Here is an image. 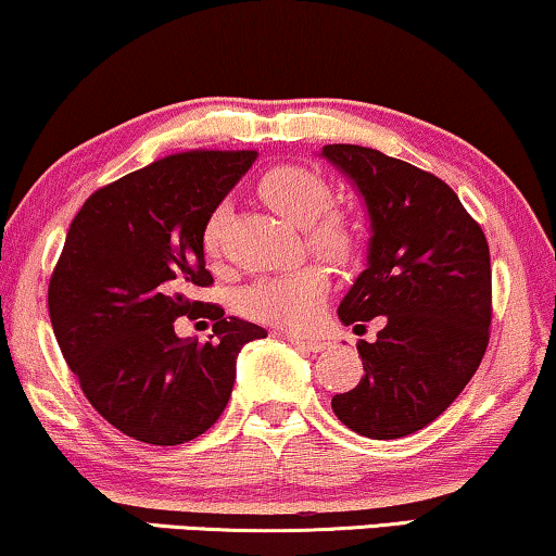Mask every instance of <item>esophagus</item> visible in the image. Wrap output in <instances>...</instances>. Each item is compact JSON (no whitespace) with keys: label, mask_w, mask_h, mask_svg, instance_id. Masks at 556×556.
Segmentation results:
<instances>
[{"label":"esophagus","mask_w":556,"mask_h":556,"mask_svg":"<svg viewBox=\"0 0 556 556\" xmlns=\"http://www.w3.org/2000/svg\"><path fill=\"white\" fill-rule=\"evenodd\" d=\"M288 341H291V344H295V346H299V349H303V352H324V349L326 346H329V344H326V341L324 339H308V337H295V333H293V337H288Z\"/></svg>","instance_id":"34e87169"}]
</instances>
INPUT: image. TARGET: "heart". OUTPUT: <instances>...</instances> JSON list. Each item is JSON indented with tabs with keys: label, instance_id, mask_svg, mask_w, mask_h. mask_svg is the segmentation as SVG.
I'll use <instances>...</instances> for the list:
<instances>
[{
	"label": "heart",
	"instance_id": "b5f03b06",
	"mask_svg": "<svg viewBox=\"0 0 556 556\" xmlns=\"http://www.w3.org/2000/svg\"><path fill=\"white\" fill-rule=\"evenodd\" d=\"M257 192L280 217L303 227L306 242L316 253L331 261H344L352 255L354 240L344 219L324 215L331 204V189L316 172L301 169V166H278L263 174L257 181ZM225 207H219L204 225L202 248L210 257L219 255ZM326 295H329V276L321 265L308 263L255 278L240 291L238 308L253 321L288 331H306L321 316Z\"/></svg>",
	"mask_w": 556,
	"mask_h": 556
}]
</instances>
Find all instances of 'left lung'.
<instances>
[{"mask_svg": "<svg viewBox=\"0 0 556 556\" xmlns=\"http://www.w3.org/2000/svg\"><path fill=\"white\" fill-rule=\"evenodd\" d=\"M321 156L359 189L371 227L367 268L339 318L364 331L359 321L384 316L375 344H356L364 377L331 409L364 438L413 435L453 405L489 346V242L435 174L354 143Z\"/></svg>", "mask_w": 556, "mask_h": 556, "instance_id": "obj_1", "label": "left lung"}]
</instances>
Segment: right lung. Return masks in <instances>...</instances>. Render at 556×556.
Wrapping results in <instances>:
<instances>
[{
  "instance_id": "add662e5",
  "label": "right lung",
  "mask_w": 556,
  "mask_h": 556,
  "mask_svg": "<svg viewBox=\"0 0 556 556\" xmlns=\"http://www.w3.org/2000/svg\"><path fill=\"white\" fill-rule=\"evenodd\" d=\"M257 151H181L93 192L67 230L48 288L67 367L96 413L149 445L207 432L232 394L235 362L261 326L192 301L212 286L202 232ZM179 315L215 320L179 340Z\"/></svg>"
}]
</instances>
